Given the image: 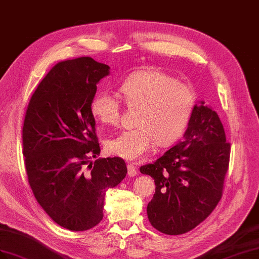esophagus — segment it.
<instances>
[{
	"mask_svg": "<svg viewBox=\"0 0 259 259\" xmlns=\"http://www.w3.org/2000/svg\"><path fill=\"white\" fill-rule=\"evenodd\" d=\"M127 167H128V175L130 177H134V176H136L138 174V169H137V167L135 166L134 164H128Z\"/></svg>",
	"mask_w": 259,
	"mask_h": 259,
	"instance_id": "obj_1",
	"label": "esophagus"
}]
</instances>
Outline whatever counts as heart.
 <instances>
[{
	"label": "heart",
	"instance_id": "obj_1",
	"mask_svg": "<svg viewBox=\"0 0 259 259\" xmlns=\"http://www.w3.org/2000/svg\"><path fill=\"white\" fill-rule=\"evenodd\" d=\"M120 92L129 108H138L136 129L121 132L106 143L108 153L137 161L154 143L169 147L183 137L196 107V94L161 71L142 70L123 81ZM91 114L98 122L115 125L121 112L120 101L108 92H99L91 101Z\"/></svg>",
	"mask_w": 259,
	"mask_h": 259
}]
</instances>
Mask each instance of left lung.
<instances>
[{
	"instance_id": "left-lung-1",
	"label": "left lung",
	"mask_w": 259,
	"mask_h": 259,
	"mask_svg": "<svg viewBox=\"0 0 259 259\" xmlns=\"http://www.w3.org/2000/svg\"><path fill=\"white\" fill-rule=\"evenodd\" d=\"M230 148L217 112L203 101L196 104L182 141L140 167L155 183L147 207L152 227L164 234H184L213 211L222 196Z\"/></svg>"
}]
</instances>
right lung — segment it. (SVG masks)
Returning a JSON list of instances; mask_svg holds the SVG:
<instances>
[{"label": "right lung", "mask_w": 259, "mask_h": 259, "mask_svg": "<svg viewBox=\"0 0 259 259\" xmlns=\"http://www.w3.org/2000/svg\"><path fill=\"white\" fill-rule=\"evenodd\" d=\"M109 70L90 57L59 62L39 83L26 111L28 183L47 214L70 231L90 230L103 220L106 191L128 171L120 157L88 163L101 153L90 105Z\"/></svg>", "instance_id": "add662e5"}]
</instances>
